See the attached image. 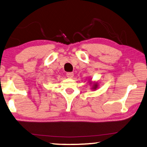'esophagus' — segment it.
<instances>
[{"mask_svg": "<svg viewBox=\"0 0 147 147\" xmlns=\"http://www.w3.org/2000/svg\"><path fill=\"white\" fill-rule=\"evenodd\" d=\"M66 76L69 78H72L74 77V73L73 72H68L66 74Z\"/></svg>", "mask_w": 147, "mask_h": 147, "instance_id": "34e87169", "label": "esophagus"}]
</instances>
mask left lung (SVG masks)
Returning <instances> with one entry per match:
<instances>
[{"label": "left lung", "mask_w": 147, "mask_h": 147, "mask_svg": "<svg viewBox=\"0 0 147 147\" xmlns=\"http://www.w3.org/2000/svg\"><path fill=\"white\" fill-rule=\"evenodd\" d=\"M91 80L89 79V81H88V82H89L90 85H92V87H91V89L92 90H96L97 88H98V82H92V81H90Z\"/></svg>", "instance_id": "left-lung-1"}]
</instances>
